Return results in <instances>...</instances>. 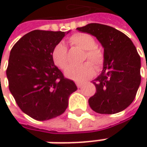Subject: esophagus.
Listing matches in <instances>:
<instances>
[{"mask_svg": "<svg viewBox=\"0 0 147 147\" xmlns=\"http://www.w3.org/2000/svg\"><path fill=\"white\" fill-rule=\"evenodd\" d=\"M75 83H76V86L78 88H81L82 87V85H83V83H82V82H76Z\"/></svg>", "mask_w": 147, "mask_h": 147, "instance_id": "obj_1", "label": "esophagus"}]
</instances>
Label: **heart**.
I'll use <instances>...</instances> for the list:
<instances>
[{
    "instance_id": "1",
    "label": "heart",
    "mask_w": 147,
    "mask_h": 147,
    "mask_svg": "<svg viewBox=\"0 0 147 147\" xmlns=\"http://www.w3.org/2000/svg\"><path fill=\"white\" fill-rule=\"evenodd\" d=\"M71 46L77 47L84 51L82 60H88L100 69L105 61V53L103 50L96 46V41L91 34L86 32H77L69 38ZM52 60L58 68L65 70L68 66L67 48L63 43H57L54 47L51 52ZM90 62H85L78 66L69 67L65 71V76L74 81H84L92 78L95 74V68Z\"/></svg>"
}]
</instances>
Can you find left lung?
<instances>
[{
    "mask_svg": "<svg viewBox=\"0 0 147 147\" xmlns=\"http://www.w3.org/2000/svg\"><path fill=\"white\" fill-rule=\"evenodd\" d=\"M97 38L104 47L103 70L92 83L96 92L88 100L99 114L112 115L125 110L135 99L141 83V58L129 37L100 24L77 28Z\"/></svg>",
    "mask_w": 147,
    "mask_h": 147,
    "instance_id": "obj_1",
    "label": "left lung"
}]
</instances>
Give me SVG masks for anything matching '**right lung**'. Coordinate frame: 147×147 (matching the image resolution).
<instances>
[{
  "mask_svg": "<svg viewBox=\"0 0 147 147\" xmlns=\"http://www.w3.org/2000/svg\"><path fill=\"white\" fill-rule=\"evenodd\" d=\"M65 33L33 30L10 51L6 69L9 89L20 110L36 120L62 115L70 94L77 90L74 81L65 78L51 58L54 47Z\"/></svg>",
  "mask_w": 147,
  "mask_h": 147,
  "instance_id": "1",
  "label": "right lung"
}]
</instances>
